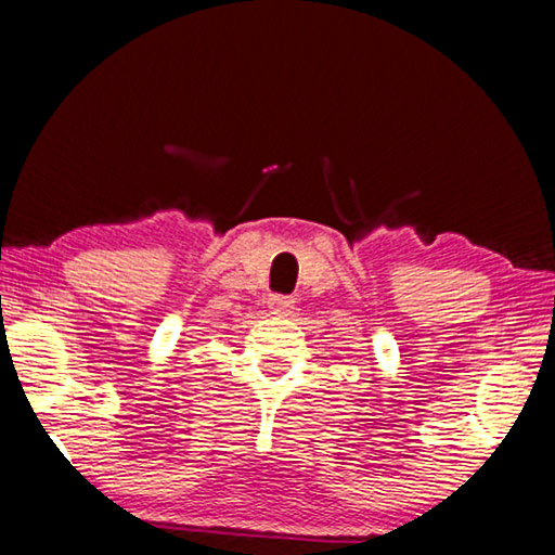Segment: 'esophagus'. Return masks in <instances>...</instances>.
Segmentation results:
<instances>
[{
  "instance_id": "1",
  "label": "esophagus",
  "mask_w": 555,
  "mask_h": 555,
  "mask_svg": "<svg viewBox=\"0 0 555 555\" xmlns=\"http://www.w3.org/2000/svg\"><path fill=\"white\" fill-rule=\"evenodd\" d=\"M294 304H296V300L291 298V296H271L267 300L269 311L274 313V315H288L291 311H294Z\"/></svg>"
}]
</instances>
